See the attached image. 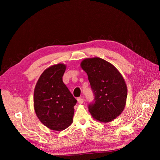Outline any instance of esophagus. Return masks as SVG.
<instances>
[{"label": "esophagus", "instance_id": "obj_1", "mask_svg": "<svg viewBox=\"0 0 160 160\" xmlns=\"http://www.w3.org/2000/svg\"><path fill=\"white\" fill-rule=\"evenodd\" d=\"M77 102H78L79 104H82L83 103V99L81 98H77Z\"/></svg>", "mask_w": 160, "mask_h": 160}]
</instances>
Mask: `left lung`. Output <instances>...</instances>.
I'll return each instance as SVG.
<instances>
[{"mask_svg":"<svg viewBox=\"0 0 160 160\" xmlns=\"http://www.w3.org/2000/svg\"><path fill=\"white\" fill-rule=\"evenodd\" d=\"M81 67L88 76L95 95L89 111L95 120L108 123L122 113L128 95V88L122 75L115 66L99 57L86 58Z\"/></svg>","mask_w":160,"mask_h":160,"instance_id":"left-lung-1","label":"left lung"}]
</instances>
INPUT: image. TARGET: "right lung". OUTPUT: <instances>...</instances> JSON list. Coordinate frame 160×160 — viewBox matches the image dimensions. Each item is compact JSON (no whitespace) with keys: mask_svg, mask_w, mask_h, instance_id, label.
Here are the masks:
<instances>
[{"mask_svg":"<svg viewBox=\"0 0 160 160\" xmlns=\"http://www.w3.org/2000/svg\"><path fill=\"white\" fill-rule=\"evenodd\" d=\"M66 65L58 63L48 67L38 78L34 90V109L47 128L62 131L72 123L77 100L62 82Z\"/></svg>","mask_w":160,"mask_h":160,"instance_id":"right-lung-1","label":"right lung"}]
</instances>
